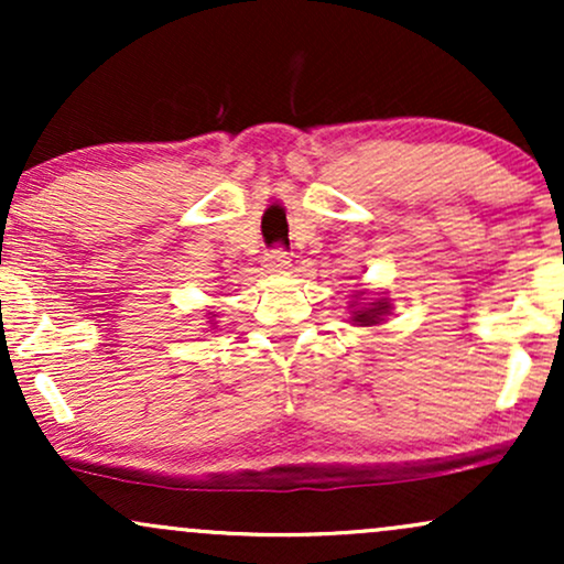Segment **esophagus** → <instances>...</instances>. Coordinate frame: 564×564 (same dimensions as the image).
<instances>
[{"label": "esophagus", "instance_id": "obj_1", "mask_svg": "<svg viewBox=\"0 0 564 564\" xmlns=\"http://www.w3.org/2000/svg\"><path fill=\"white\" fill-rule=\"evenodd\" d=\"M262 262H264V270H268V273H283V270H289V264H291L289 251L283 249V246H273V249L264 254Z\"/></svg>", "mask_w": 564, "mask_h": 564}]
</instances>
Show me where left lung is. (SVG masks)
I'll return each instance as SVG.
<instances>
[{
    "label": "left lung",
    "instance_id": "left-lung-1",
    "mask_svg": "<svg viewBox=\"0 0 564 564\" xmlns=\"http://www.w3.org/2000/svg\"><path fill=\"white\" fill-rule=\"evenodd\" d=\"M387 310H390V304H387L384 300H379V302L368 304V307L355 310L352 318H355V323H360V326H373V323L381 321V315H384Z\"/></svg>",
    "mask_w": 564,
    "mask_h": 564
}]
</instances>
